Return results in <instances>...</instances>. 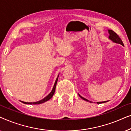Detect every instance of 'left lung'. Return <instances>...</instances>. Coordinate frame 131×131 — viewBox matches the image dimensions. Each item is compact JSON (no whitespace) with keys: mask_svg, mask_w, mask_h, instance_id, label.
Here are the masks:
<instances>
[{"mask_svg":"<svg viewBox=\"0 0 131 131\" xmlns=\"http://www.w3.org/2000/svg\"><path fill=\"white\" fill-rule=\"evenodd\" d=\"M108 31L109 35H109V37H108V38L110 39L111 40H112L113 42L116 43H119V44L122 45V46H124V45H123V42H122V41L121 39L120 38L119 36H118V35H117V34H116V33H115V32L113 31V30H108ZM79 96H80V98H82V99L85 100V101H88V100L87 99H86V98L82 97V96H80L79 94ZM107 101H103V102H97V104L104 103H106V102H107ZM89 102H90V103H92V102H91V101H89Z\"/></svg>","mask_w":131,"mask_h":131,"instance_id":"left-lung-1","label":"left lung"}]
</instances>
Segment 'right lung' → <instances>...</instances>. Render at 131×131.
I'll list each match as a JSON object with an SVG mask.
<instances>
[{
	"instance_id": "add662e5",
	"label": "right lung",
	"mask_w": 131,
	"mask_h": 131,
	"mask_svg": "<svg viewBox=\"0 0 131 131\" xmlns=\"http://www.w3.org/2000/svg\"><path fill=\"white\" fill-rule=\"evenodd\" d=\"M58 76H59V74L58 77H57L56 80H55V82L54 83V85H53V87L52 88V90L51 92L49 93V94L47 96H46V97H45L43 99L40 100V101H37V102H34V103H26V102H24V101H21L24 104H42V103H43L45 102L48 101V100L51 99V98L52 97L53 95L55 93V88H56V85H57V81H58Z\"/></svg>"
}]
</instances>
